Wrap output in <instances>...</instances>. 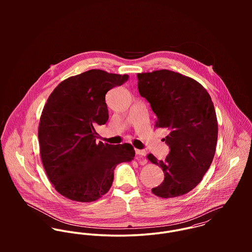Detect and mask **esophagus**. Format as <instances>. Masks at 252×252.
Masks as SVG:
<instances>
[{
	"instance_id": "34e87169",
	"label": "esophagus",
	"mask_w": 252,
	"mask_h": 252,
	"mask_svg": "<svg viewBox=\"0 0 252 252\" xmlns=\"http://www.w3.org/2000/svg\"><path fill=\"white\" fill-rule=\"evenodd\" d=\"M135 151H136V155H137V158H138V159H139V158H143V157L145 156V154H146V151H145V150L136 149Z\"/></svg>"
}]
</instances>
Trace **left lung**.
<instances>
[{"label": "left lung", "instance_id": "1", "mask_svg": "<svg viewBox=\"0 0 252 252\" xmlns=\"http://www.w3.org/2000/svg\"><path fill=\"white\" fill-rule=\"evenodd\" d=\"M137 76L141 96L157 116L155 127L170 132L165 161L146 156L165 176L151 191L160 198L182 196L200 183L214 160L218 134L214 103L202 84L179 72L160 70Z\"/></svg>", "mask_w": 252, "mask_h": 252}]
</instances>
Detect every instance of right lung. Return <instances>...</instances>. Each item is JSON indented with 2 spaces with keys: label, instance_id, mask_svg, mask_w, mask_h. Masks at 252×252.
<instances>
[{
  "label": "right lung",
  "instance_id": "1",
  "mask_svg": "<svg viewBox=\"0 0 252 252\" xmlns=\"http://www.w3.org/2000/svg\"><path fill=\"white\" fill-rule=\"evenodd\" d=\"M128 74L90 70L60 82L42 109L39 153L48 180L62 196L94 202L111 187L113 171L135 157L132 144H97V125L108 119L106 94Z\"/></svg>",
  "mask_w": 252,
  "mask_h": 252
}]
</instances>
